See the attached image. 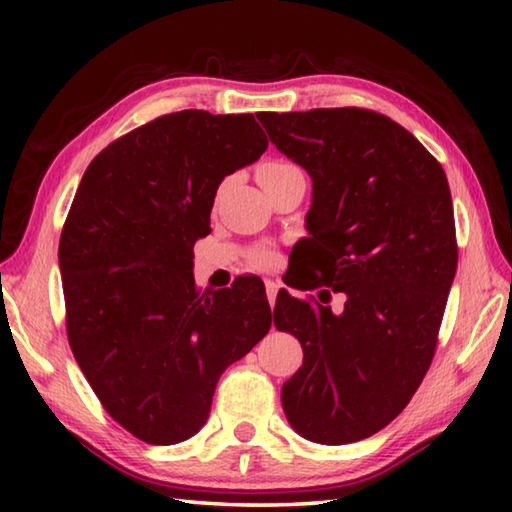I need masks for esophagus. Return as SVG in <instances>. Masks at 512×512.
I'll return each mask as SVG.
<instances>
[{
  "label": "esophagus",
  "instance_id": "obj_1",
  "mask_svg": "<svg viewBox=\"0 0 512 512\" xmlns=\"http://www.w3.org/2000/svg\"><path fill=\"white\" fill-rule=\"evenodd\" d=\"M277 292H279V281H266V295H268V303H270V308L275 306V301H277Z\"/></svg>",
  "mask_w": 512,
  "mask_h": 512
}]
</instances>
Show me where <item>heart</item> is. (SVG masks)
Listing matches in <instances>:
<instances>
[{
	"mask_svg": "<svg viewBox=\"0 0 512 512\" xmlns=\"http://www.w3.org/2000/svg\"><path fill=\"white\" fill-rule=\"evenodd\" d=\"M295 171H299V169L295 165H290V162H286V160H266L257 167V180H259V184H268V182L286 178Z\"/></svg>",
	"mask_w": 512,
	"mask_h": 512,
	"instance_id": "obj_1",
	"label": "heart"
}]
</instances>
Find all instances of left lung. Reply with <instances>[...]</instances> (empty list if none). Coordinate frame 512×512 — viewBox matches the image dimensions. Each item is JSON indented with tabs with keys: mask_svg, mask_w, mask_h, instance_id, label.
<instances>
[{
	"mask_svg": "<svg viewBox=\"0 0 512 512\" xmlns=\"http://www.w3.org/2000/svg\"><path fill=\"white\" fill-rule=\"evenodd\" d=\"M281 154L312 178L310 237L297 242L309 273L292 288H332L303 301L281 290L275 328L295 334L303 365L281 387L299 436L350 444L374 436L407 407L433 361L458 268L447 176L420 140L361 107L259 112Z\"/></svg>",
	"mask_w": 512,
	"mask_h": 512,
	"instance_id": "8db88e82",
	"label": "left lung"
}]
</instances>
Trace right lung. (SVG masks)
Wrapping results in <instances>:
<instances>
[{
	"instance_id": "1",
	"label": "right lung",
	"mask_w": 512,
	"mask_h": 512,
	"mask_svg": "<svg viewBox=\"0 0 512 512\" xmlns=\"http://www.w3.org/2000/svg\"><path fill=\"white\" fill-rule=\"evenodd\" d=\"M266 147L253 114L182 110L107 145L76 189L59 242L68 341L138 440L195 436L224 369L270 330L262 279L204 292L193 279L217 187Z\"/></svg>"
}]
</instances>
